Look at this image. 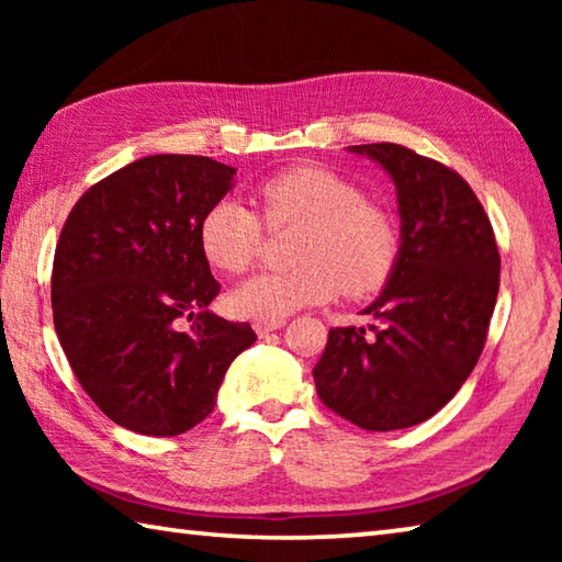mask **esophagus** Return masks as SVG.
<instances>
[{
	"label": "esophagus",
	"mask_w": 562,
	"mask_h": 562,
	"mask_svg": "<svg viewBox=\"0 0 562 562\" xmlns=\"http://www.w3.org/2000/svg\"><path fill=\"white\" fill-rule=\"evenodd\" d=\"M252 327H255V331H258L260 337H265V335H270V331L282 329L284 327V319H258Z\"/></svg>",
	"instance_id": "1"
}]
</instances>
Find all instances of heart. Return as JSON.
<instances>
[{
	"label": "heart",
	"instance_id": "b5f03b06",
	"mask_svg": "<svg viewBox=\"0 0 562 562\" xmlns=\"http://www.w3.org/2000/svg\"><path fill=\"white\" fill-rule=\"evenodd\" d=\"M268 223L302 225L290 270L260 272L237 284L231 304L250 319H282L307 304L382 290L398 260V227L384 207L364 201L345 176L322 166H297L260 186ZM205 258L223 272H245L258 260L262 223L237 198L207 207L198 227Z\"/></svg>",
	"mask_w": 562,
	"mask_h": 562
}]
</instances>
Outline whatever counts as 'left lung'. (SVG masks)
<instances>
[{
    "instance_id": "obj_1",
    "label": "left lung",
    "mask_w": 562,
    "mask_h": 562,
    "mask_svg": "<svg viewBox=\"0 0 562 562\" xmlns=\"http://www.w3.org/2000/svg\"><path fill=\"white\" fill-rule=\"evenodd\" d=\"M394 180L398 260L361 315L329 329L312 369L331 412L367 431L408 429L451 402L486 345L501 258L491 221L456 170L396 144L349 146Z\"/></svg>"
}]
</instances>
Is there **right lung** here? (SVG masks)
Returning a JSON list of instances; mask_svg holds the SVG:
<instances>
[{
	"mask_svg": "<svg viewBox=\"0 0 562 562\" xmlns=\"http://www.w3.org/2000/svg\"><path fill=\"white\" fill-rule=\"evenodd\" d=\"M237 168L158 154L91 186L54 252V327L76 379L111 422L178 436L213 412L255 331L207 310L221 292L198 227Z\"/></svg>",
	"mask_w": 562,
	"mask_h": 562,
	"instance_id": "add662e5",
	"label": "right lung"
}]
</instances>
